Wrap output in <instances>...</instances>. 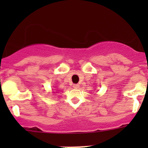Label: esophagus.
Returning a JSON list of instances; mask_svg holds the SVG:
<instances>
[{
	"label": "esophagus",
	"instance_id": "esophagus-1",
	"mask_svg": "<svg viewBox=\"0 0 148 148\" xmlns=\"http://www.w3.org/2000/svg\"><path fill=\"white\" fill-rule=\"evenodd\" d=\"M73 87L75 89L78 88V87H79V84H73Z\"/></svg>",
	"mask_w": 148,
	"mask_h": 148
}]
</instances>
